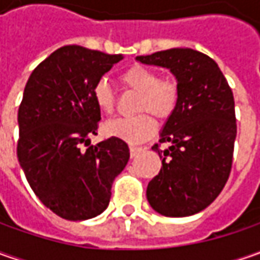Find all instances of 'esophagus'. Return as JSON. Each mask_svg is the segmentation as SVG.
Returning a JSON list of instances; mask_svg holds the SVG:
<instances>
[{"label":"esophagus","mask_w":260,"mask_h":260,"mask_svg":"<svg viewBox=\"0 0 260 260\" xmlns=\"http://www.w3.org/2000/svg\"><path fill=\"white\" fill-rule=\"evenodd\" d=\"M139 152H142V147H137V146H130V155L132 157H135Z\"/></svg>","instance_id":"34e87169"}]
</instances>
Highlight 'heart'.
<instances>
[{
    "label": "heart",
    "instance_id": "obj_1",
    "mask_svg": "<svg viewBox=\"0 0 260 260\" xmlns=\"http://www.w3.org/2000/svg\"><path fill=\"white\" fill-rule=\"evenodd\" d=\"M123 85L140 92L139 110L149 111L157 118H168L179 101V86L172 78H159L157 71L145 65H133L121 72ZM95 105L103 113H113L117 95L113 85L105 79H98L92 86ZM105 136L121 139L127 143H142L155 135L156 123L149 114L136 117H117L108 120L103 127Z\"/></svg>",
    "mask_w": 260,
    "mask_h": 260
}]
</instances>
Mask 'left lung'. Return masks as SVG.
<instances>
[{
    "mask_svg": "<svg viewBox=\"0 0 260 260\" xmlns=\"http://www.w3.org/2000/svg\"><path fill=\"white\" fill-rule=\"evenodd\" d=\"M136 60L171 71L179 101L152 149L162 159L160 172L149 182L150 207L166 217H188L214 201L229 179L236 125L235 98L218 65L194 49H169Z\"/></svg>",
    "mask_w": 260,
    "mask_h": 260,
    "instance_id": "8db88e82",
    "label": "left lung"
}]
</instances>
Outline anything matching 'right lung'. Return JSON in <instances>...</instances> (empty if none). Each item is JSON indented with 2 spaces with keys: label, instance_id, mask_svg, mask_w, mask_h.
Instances as JSON below:
<instances>
[{
  "label": "right lung",
  "instance_id": "1",
  "mask_svg": "<svg viewBox=\"0 0 260 260\" xmlns=\"http://www.w3.org/2000/svg\"><path fill=\"white\" fill-rule=\"evenodd\" d=\"M121 55L63 46L36 68L18 108L17 157L35 194L62 218L81 221L101 214L115 176L130 152L121 139L91 146L101 110L92 86ZM88 147L82 149V145Z\"/></svg>",
  "mask_w": 260,
  "mask_h": 260
}]
</instances>
